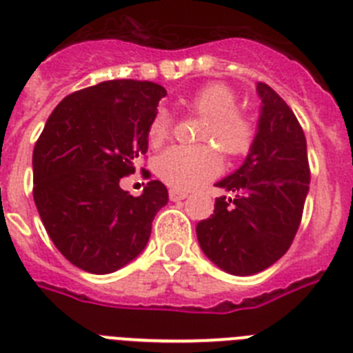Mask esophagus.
I'll return each mask as SVG.
<instances>
[{"instance_id":"34e87169","label":"esophagus","mask_w":353,"mask_h":353,"mask_svg":"<svg viewBox=\"0 0 353 353\" xmlns=\"http://www.w3.org/2000/svg\"><path fill=\"white\" fill-rule=\"evenodd\" d=\"M168 197H170V201H183L188 197V192H183V190H176V188H172L170 192H168Z\"/></svg>"}]
</instances>
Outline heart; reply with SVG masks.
<instances>
[{"label": "heart", "mask_w": 353, "mask_h": 353, "mask_svg": "<svg viewBox=\"0 0 353 353\" xmlns=\"http://www.w3.org/2000/svg\"><path fill=\"white\" fill-rule=\"evenodd\" d=\"M186 105L206 120L201 140L215 143L228 156H244L254 141V123L236 111L239 100L228 85L210 84L201 88ZM172 120L165 109L156 112L147 131L152 147H159L170 136ZM221 158L210 147H172L156 159V174L176 190H192L217 176Z\"/></svg>", "instance_id": "1"}]
</instances>
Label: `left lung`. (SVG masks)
<instances>
[{
    "label": "left lung",
    "mask_w": 353,
    "mask_h": 353,
    "mask_svg": "<svg viewBox=\"0 0 353 353\" xmlns=\"http://www.w3.org/2000/svg\"><path fill=\"white\" fill-rule=\"evenodd\" d=\"M260 114L254 141L241 167L215 183L233 197L215 199L213 215L195 228L203 253L219 269L250 276L291 248L309 194L307 141L294 112L259 82Z\"/></svg>",
    "instance_id": "1"
}]
</instances>
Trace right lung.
Listing matches in <instances>:
<instances>
[{
  "label": "right lung",
  "instance_id": "right-lung-1",
  "mask_svg": "<svg viewBox=\"0 0 353 353\" xmlns=\"http://www.w3.org/2000/svg\"><path fill=\"white\" fill-rule=\"evenodd\" d=\"M165 94L149 81L100 82L68 94L35 143V206L55 248L82 271L109 274L132 262L168 203L158 179L138 197L120 188L149 149L147 131Z\"/></svg>",
  "mask_w": 353,
  "mask_h": 353
}]
</instances>
